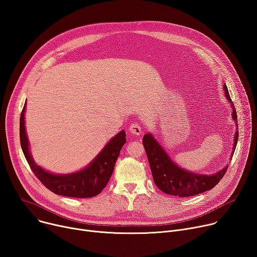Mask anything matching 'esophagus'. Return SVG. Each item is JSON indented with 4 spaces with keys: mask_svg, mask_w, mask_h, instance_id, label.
Here are the masks:
<instances>
[{
    "mask_svg": "<svg viewBox=\"0 0 257 257\" xmlns=\"http://www.w3.org/2000/svg\"><path fill=\"white\" fill-rule=\"evenodd\" d=\"M128 132H130L132 135L139 136V135H141V133H142V127H141L140 123L135 122V123H132V124H131V126L128 127Z\"/></svg>",
    "mask_w": 257,
    "mask_h": 257,
    "instance_id": "34e87169",
    "label": "esophagus"
}]
</instances>
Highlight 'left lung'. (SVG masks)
<instances>
[{
    "mask_svg": "<svg viewBox=\"0 0 257 257\" xmlns=\"http://www.w3.org/2000/svg\"><path fill=\"white\" fill-rule=\"evenodd\" d=\"M223 89L227 100L231 103L228 89L225 84L223 85ZM231 107V118L236 121V112L232 103ZM236 126H238V124H236ZM236 130H238V127H236ZM238 138L239 132L236 131L233 139L231 155L234 152L236 143H238ZM143 145L148 157L153 181L157 187L167 194L187 197L210 190L218 184L228 168V166H225L222 170L213 175L191 173L177 166L151 134H146L143 137Z\"/></svg>",
    "mask_w": 257,
    "mask_h": 257,
    "instance_id": "8db88e82",
    "label": "left lung"
}]
</instances>
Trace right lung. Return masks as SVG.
Returning <instances> with one entry per match:
<instances>
[{"label": "right lung", "instance_id": "add662e5", "mask_svg": "<svg viewBox=\"0 0 257 257\" xmlns=\"http://www.w3.org/2000/svg\"><path fill=\"white\" fill-rule=\"evenodd\" d=\"M25 112L26 105L21 114V124H19L21 145L29 166L42 184L55 194L70 197L86 199L100 193L108 184L120 150L126 142L125 132L121 131L113 137L95 159L81 171L65 175L52 174L36 165L33 160L26 133Z\"/></svg>", "mask_w": 257, "mask_h": 257}]
</instances>
